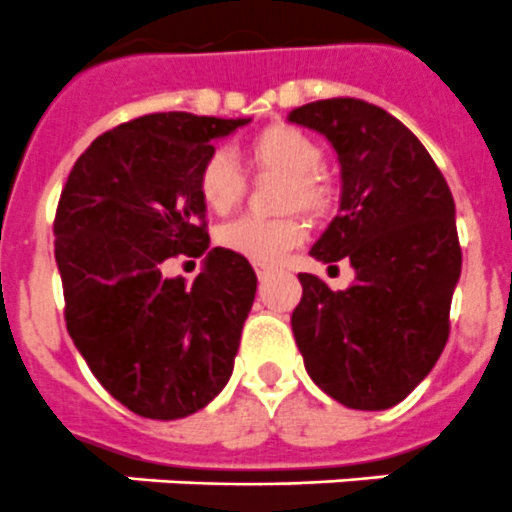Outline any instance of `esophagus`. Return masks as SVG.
I'll list each match as a JSON object with an SVG mask.
<instances>
[{
    "mask_svg": "<svg viewBox=\"0 0 512 512\" xmlns=\"http://www.w3.org/2000/svg\"><path fill=\"white\" fill-rule=\"evenodd\" d=\"M255 273H257V278H268L270 273H273V265H268V262H255Z\"/></svg>",
    "mask_w": 512,
    "mask_h": 512,
    "instance_id": "1",
    "label": "esophagus"
}]
</instances>
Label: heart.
Returning a JSON list of instances; mask_svg holds the SVG:
<instances>
[{
    "instance_id": "1",
    "label": "heart",
    "mask_w": 512,
    "mask_h": 512,
    "mask_svg": "<svg viewBox=\"0 0 512 512\" xmlns=\"http://www.w3.org/2000/svg\"><path fill=\"white\" fill-rule=\"evenodd\" d=\"M247 159L257 172H273L288 180L286 195H283V208L286 211H306L309 216H324L335 203V190L330 180L322 175L324 151L309 133L299 128L275 123V126L262 128L244 146ZM247 177L237 159L229 151H213L203 162L201 175H198V193L208 211L229 213L242 201ZM304 221L296 216L286 219H244L231 221L219 231V242L226 250L237 252L252 262H275L293 244L304 239Z\"/></svg>"
}]
</instances>
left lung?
Listing matches in <instances>:
<instances>
[{
  "label": "left lung",
  "instance_id": "1",
  "mask_svg": "<svg viewBox=\"0 0 512 512\" xmlns=\"http://www.w3.org/2000/svg\"><path fill=\"white\" fill-rule=\"evenodd\" d=\"M288 121L322 133L340 162V213L309 255L355 270L348 291L299 275L293 337L324 394L350 410H389L446 348L461 275L453 195L415 133L379 105L332 97Z\"/></svg>",
  "mask_w": 512,
  "mask_h": 512
}]
</instances>
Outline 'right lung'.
<instances>
[{
	"instance_id": "add662e5",
	"label": "right lung",
	"mask_w": 512,
	"mask_h": 512,
	"mask_svg": "<svg viewBox=\"0 0 512 512\" xmlns=\"http://www.w3.org/2000/svg\"><path fill=\"white\" fill-rule=\"evenodd\" d=\"M252 118L154 113L102 133L61 190L56 265L66 330L105 389L151 420L203 410L234 371L257 291L252 265L208 247L198 175ZM207 255L193 284L164 259Z\"/></svg>"
}]
</instances>
